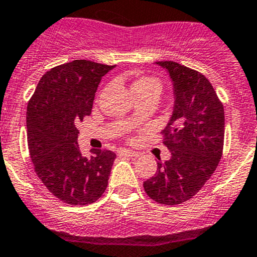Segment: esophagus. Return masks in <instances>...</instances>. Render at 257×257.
Here are the masks:
<instances>
[{
	"label": "esophagus",
	"instance_id": "1",
	"mask_svg": "<svg viewBox=\"0 0 257 257\" xmlns=\"http://www.w3.org/2000/svg\"><path fill=\"white\" fill-rule=\"evenodd\" d=\"M118 155L120 156H130V157H137L139 156V152L132 151V150H127V149H121L118 151Z\"/></svg>",
	"mask_w": 257,
	"mask_h": 257
}]
</instances>
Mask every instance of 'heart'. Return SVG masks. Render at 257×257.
<instances>
[{
    "label": "heart",
    "mask_w": 257,
    "mask_h": 257,
    "mask_svg": "<svg viewBox=\"0 0 257 257\" xmlns=\"http://www.w3.org/2000/svg\"><path fill=\"white\" fill-rule=\"evenodd\" d=\"M151 86H159L160 87L159 82L156 80H154V78L146 77V76H139V77H136L132 81L131 90L134 92V95H136V93L141 92V91L147 90Z\"/></svg>",
    "instance_id": "b5f03b06"
}]
</instances>
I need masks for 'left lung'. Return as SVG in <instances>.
<instances>
[{
	"mask_svg": "<svg viewBox=\"0 0 257 257\" xmlns=\"http://www.w3.org/2000/svg\"><path fill=\"white\" fill-rule=\"evenodd\" d=\"M174 87V111L164 130L171 159L157 164L144 182L146 194L162 205L187 201L204 187L222 156L225 112L217 93L202 73L174 61H159Z\"/></svg>",
	"mask_w": 257,
	"mask_h": 257,
	"instance_id": "left-lung-1",
	"label": "left lung"
}]
</instances>
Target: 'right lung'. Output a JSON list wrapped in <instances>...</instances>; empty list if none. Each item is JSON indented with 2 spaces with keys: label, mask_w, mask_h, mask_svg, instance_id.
<instances>
[{
  "label": "right lung",
  "mask_w": 257,
  "mask_h": 257,
  "mask_svg": "<svg viewBox=\"0 0 257 257\" xmlns=\"http://www.w3.org/2000/svg\"><path fill=\"white\" fill-rule=\"evenodd\" d=\"M115 66L87 60L56 66L45 73L27 105V142L35 171L48 191L75 206L105 192L116 159L108 150L81 155L76 126L91 115L102 76Z\"/></svg>",
  "instance_id": "add662e5"
}]
</instances>
